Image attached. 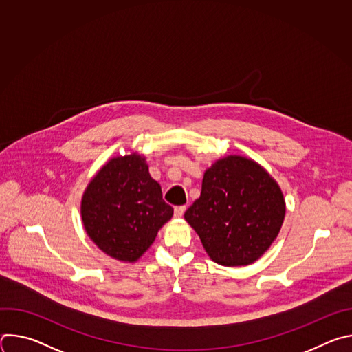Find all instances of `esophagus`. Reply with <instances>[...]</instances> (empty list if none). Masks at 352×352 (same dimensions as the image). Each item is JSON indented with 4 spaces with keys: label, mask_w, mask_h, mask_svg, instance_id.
Listing matches in <instances>:
<instances>
[{
    "label": "esophagus",
    "mask_w": 352,
    "mask_h": 352,
    "mask_svg": "<svg viewBox=\"0 0 352 352\" xmlns=\"http://www.w3.org/2000/svg\"><path fill=\"white\" fill-rule=\"evenodd\" d=\"M185 210H186V206H177V208L174 209V216H175V217H182L184 213H185Z\"/></svg>",
    "instance_id": "34e87169"
}]
</instances>
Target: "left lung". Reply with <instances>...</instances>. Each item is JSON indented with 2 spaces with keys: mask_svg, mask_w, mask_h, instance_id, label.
I'll use <instances>...</instances> for the list:
<instances>
[{
  "mask_svg": "<svg viewBox=\"0 0 352 352\" xmlns=\"http://www.w3.org/2000/svg\"><path fill=\"white\" fill-rule=\"evenodd\" d=\"M285 216L278 184L256 162L227 156L206 170L199 199L185 212L212 261L246 266L277 238Z\"/></svg>",
  "mask_w": 352,
  "mask_h": 352,
  "instance_id": "left-lung-1",
  "label": "left lung"
}]
</instances>
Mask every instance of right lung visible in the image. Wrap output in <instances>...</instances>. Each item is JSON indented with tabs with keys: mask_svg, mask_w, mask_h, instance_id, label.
Listing matches in <instances>:
<instances>
[{
	"mask_svg": "<svg viewBox=\"0 0 352 352\" xmlns=\"http://www.w3.org/2000/svg\"><path fill=\"white\" fill-rule=\"evenodd\" d=\"M85 230L109 256L136 262L174 209L138 153L111 159L89 182L80 205Z\"/></svg>",
	"mask_w": 352,
	"mask_h": 352,
	"instance_id": "1",
	"label": "right lung"
}]
</instances>
